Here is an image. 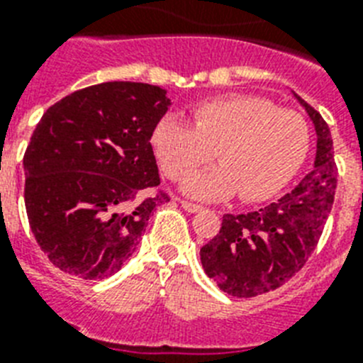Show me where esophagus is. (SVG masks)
I'll use <instances>...</instances> for the list:
<instances>
[{
	"instance_id": "obj_1",
	"label": "esophagus",
	"mask_w": 363,
	"mask_h": 363,
	"mask_svg": "<svg viewBox=\"0 0 363 363\" xmlns=\"http://www.w3.org/2000/svg\"><path fill=\"white\" fill-rule=\"evenodd\" d=\"M181 206L186 210V212H199L201 210L199 205H196V203H190V201H181Z\"/></svg>"
}]
</instances>
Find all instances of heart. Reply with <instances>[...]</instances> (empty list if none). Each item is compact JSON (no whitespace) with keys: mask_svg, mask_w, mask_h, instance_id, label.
I'll return each instance as SVG.
<instances>
[{"mask_svg":"<svg viewBox=\"0 0 363 363\" xmlns=\"http://www.w3.org/2000/svg\"><path fill=\"white\" fill-rule=\"evenodd\" d=\"M190 116L194 127L173 116L162 118L151 133V147L173 181L190 177L218 149L223 164L184 186L197 199H223L238 191L251 203L269 199L286 188L308 155L310 129L303 116L264 97H212L191 106Z\"/></svg>","mask_w":363,"mask_h":363,"instance_id":"heart-1","label":"heart"}]
</instances>
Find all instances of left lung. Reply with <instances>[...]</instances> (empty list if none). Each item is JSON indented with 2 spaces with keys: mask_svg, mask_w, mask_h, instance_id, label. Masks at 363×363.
Listing matches in <instances>:
<instances>
[{
  "mask_svg": "<svg viewBox=\"0 0 363 363\" xmlns=\"http://www.w3.org/2000/svg\"><path fill=\"white\" fill-rule=\"evenodd\" d=\"M294 96L318 135L312 172L277 203L247 214H225L218 236L201 247L205 273L233 297L277 290L303 269L332 210L337 167L330 129L313 106Z\"/></svg>",
  "mask_w": 363,
  "mask_h": 363,
  "instance_id": "8db88e82",
  "label": "left lung"
}]
</instances>
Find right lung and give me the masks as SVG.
Returning <instances> with one entry per match:
<instances>
[{
	"instance_id": "obj_1",
	"label": "right lung",
	"mask_w": 363,
	"mask_h": 363,
	"mask_svg": "<svg viewBox=\"0 0 363 363\" xmlns=\"http://www.w3.org/2000/svg\"><path fill=\"white\" fill-rule=\"evenodd\" d=\"M166 90L112 81L62 97L44 112L23 155L26 210L53 266L101 280L133 257L160 184L151 133Z\"/></svg>"
}]
</instances>
